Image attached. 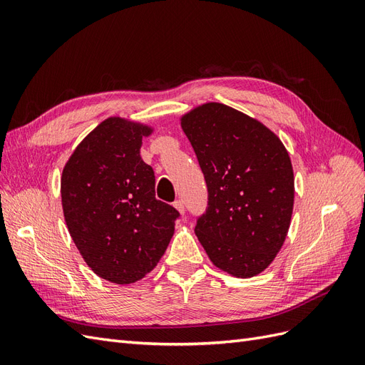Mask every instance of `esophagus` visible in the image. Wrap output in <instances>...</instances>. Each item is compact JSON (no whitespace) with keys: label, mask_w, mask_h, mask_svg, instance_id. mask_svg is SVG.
<instances>
[{"label":"esophagus","mask_w":365,"mask_h":365,"mask_svg":"<svg viewBox=\"0 0 365 365\" xmlns=\"http://www.w3.org/2000/svg\"><path fill=\"white\" fill-rule=\"evenodd\" d=\"M173 207L178 210V212L181 213V215H184L185 213V210H184V204H182V201L181 200H178V201H175L173 202Z\"/></svg>","instance_id":"1"}]
</instances>
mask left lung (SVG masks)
I'll list each match as a JSON object with an SVG mask.
<instances>
[{
	"mask_svg": "<svg viewBox=\"0 0 365 365\" xmlns=\"http://www.w3.org/2000/svg\"><path fill=\"white\" fill-rule=\"evenodd\" d=\"M207 182L195 233L215 267L248 279L283 247L294 208V170L280 138L259 120L210 102L181 117Z\"/></svg>",
	"mask_w": 365,
	"mask_h": 365,
	"instance_id": "1",
	"label": "left lung"
}]
</instances>
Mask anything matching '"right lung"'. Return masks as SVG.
Returning <instances> with one entry per match:
<instances>
[{
  "mask_svg": "<svg viewBox=\"0 0 365 365\" xmlns=\"http://www.w3.org/2000/svg\"><path fill=\"white\" fill-rule=\"evenodd\" d=\"M152 128L109 117L88 134L62 170L63 217L94 274L111 283L141 280L175 231L176 210L155 197V175L140 157Z\"/></svg>",
  "mask_w": 365,
  "mask_h": 365,
  "instance_id": "add662e5",
  "label": "right lung"
}]
</instances>
